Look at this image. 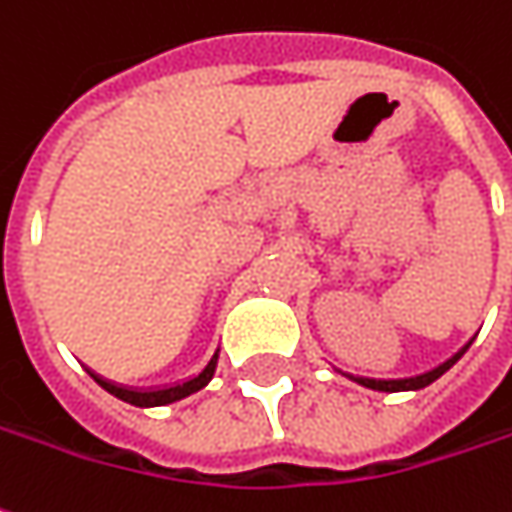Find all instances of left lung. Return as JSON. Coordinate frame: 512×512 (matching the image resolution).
<instances>
[{
  "mask_svg": "<svg viewBox=\"0 0 512 512\" xmlns=\"http://www.w3.org/2000/svg\"><path fill=\"white\" fill-rule=\"evenodd\" d=\"M474 342V339H471ZM471 342L465 344V347H460L457 353L451 358H446L440 367H434V370H429V373H420V375H412V378H367V375H350V373H342V370H336V373H342L344 378H350V381H356V384H361V387L367 389H375V392H415V389H423L429 387V384H434L437 378L443 373H448L457 361L462 358V353L471 347Z\"/></svg>",
  "mask_w": 512,
  "mask_h": 512,
  "instance_id": "8db88e82",
  "label": "left lung"
}]
</instances>
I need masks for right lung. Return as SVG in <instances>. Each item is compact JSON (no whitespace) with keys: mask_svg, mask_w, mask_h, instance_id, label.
<instances>
[{"mask_svg":"<svg viewBox=\"0 0 512 512\" xmlns=\"http://www.w3.org/2000/svg\"><path fill=\"white\" fill-rule=\"evenodd\" d=\"M218 353L221 350H215L210 356V361L204 364V370L196 375H190V378H184V381H176V384H165V387H125V384H117V381H111V378H103L95 370H89L86 367V373L95 378L100 387L106 389L109 395L114 398H120V401L131 403V406H139V409H151V406H168V403H176L187 398V395H193L198 389H204L212 381V375H215V367H218Z\"/></svg>","mask_w":512,"mask_h":512,"instance_id":"add662e5","label":"right lung"}]
</instances>
